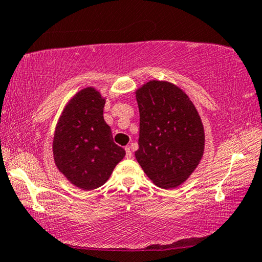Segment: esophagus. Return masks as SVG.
Here are the masks:
<instances>
[{
	"instance_id": "obj_1",
	"label": "esophagus",
	"mask_w": 262,
	"mask_h": 262,
	"mask_svg": "<svg viewBox=\"0 0 262 262\" xmlns=\"http://www.w3.org/2000/svg\"><path fill=\"white\" fill-rule=\"evenodd\" d=\"M125 152H126V159H131V157H132V151H131V149L128 148V146H126V148H125Z\"/></svg>"
}]
</instances>
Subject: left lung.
<instances>
[{"instance_id": "1", "label": "left lung", "mask_w": 262, "mask_h": 262, "mask_svg": "<svg viewBox=\"0 0 262 262\" xmlns=\"http://www.w3.org/2000/svg\"><path fill=\"white\" fill-rule=\"evenodd\" d=\"M139 139L136 159L156 186L181 185L202 160L204 127L188 96L177 85L150 81L136 92Z\"/></svg>"}]
</instances>
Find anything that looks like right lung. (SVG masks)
<instances>
[{"instance_id":"add662e5","label":"right lung","mask_w":262,"mask_h":262,"mask_svg":"<svg viewBox=\"0 0 262 262\" xmlns=\"http://www.w3.org/2000/svg\"><path fill=\"white\" fill-rule=\"evenodd\" d=\"M103 106L99 92L82 89L64 108L53 138L57 168L71 184L85 191L105 184L125 156L103 120Z\"/></svg>"}]
</instances>
